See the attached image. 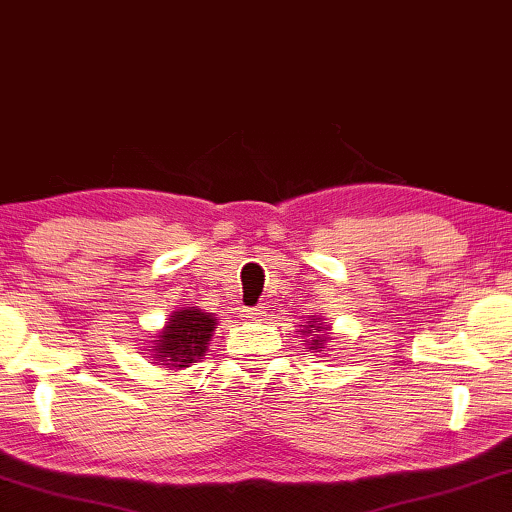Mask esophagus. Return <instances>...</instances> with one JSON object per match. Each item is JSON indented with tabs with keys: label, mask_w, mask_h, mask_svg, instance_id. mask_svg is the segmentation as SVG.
I'll return each instance as SVG.
<instances>
[{
	"label": "esophagus",
	"mask_w": 512,
	"mask_h": 512,
	"mask_svg": "<svg viewBox=\"0 0 512 512\" xmlns=\"http://www.w3.org/2000/svg\"><path fill=\"white\" fill-rule=\"evenodd\" d=\"M248 318H250V320H255V323H264V320H266V311H264V307H255V309H250V311H248Z\"/></svg>",
	"instance_id": "obj_1"
}]
</instances>
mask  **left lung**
I'll return each instance as SVG.
<instances>
[{"mask_svg":"<svg viewBox=\"0 0 512 512\" xmlns=\"http://www.w3.org/2000/svg\"><path fill=\"white\" fill-rule=\"evenodd\" d=\"M302 334L307 336V352H320L325 354V350L329 348L327 343H332V327L325 325V318L320 316H309L307 325H300Z\"/></svg>","mask_w":512,"mask_h":512,"instance_id":"1","label":"left lung"}]
</instances>
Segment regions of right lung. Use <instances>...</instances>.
I'll return each instance as SVG.
<instances>
[{"label":"right lung","mask_w":512,"mask_h":512,"mask_svg":"<svg viewBox=\"0 0 512 512\" xmlns=\"http://www.w3.org/2000/svg\"><path fill=\"white\" fill-rule=\"evenodd\" d=\"M219 325L214 314L196 307H180L167 318L151 341V361L167 370H185L201 361Z\"/></svg>","instance_id":"right-lung-1"}]
</instances>
